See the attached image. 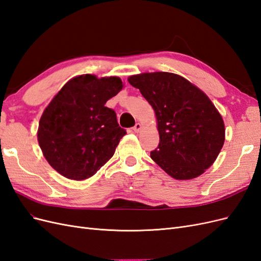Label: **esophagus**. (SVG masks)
<instances>
[{"label": "esophagus", "instance_id": "obj_1", "mask_svg": "<svg viewBox=\"0 0 261 261\" xmlns=\"http://www.w3.org/2000/svg\"><path fill=\"white\" fill-rule=\"evenodd\" d=\"M140 129H141V125H140V123H136V124H135V126H134V127H133V130L135 132V133H138Z\"/></svg>", "mask_w": 261, "mask_h": 261}]
</instances>
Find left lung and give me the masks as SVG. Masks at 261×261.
<instances>
[{"label":"left lung","mask_w":261,"mask_h":261,"mask_svg":"<svg viewBox=\"0 0 261 261\" xmlns=\"http://www.w3.org/2000/svg\"><path fill=\"white\" fill-rule=\"evenodd\" d=\"M127 81L155 114L160 141L151 159L175 179L200 176L215 163L225 140L223 118L209 97L173 73H141Z\"/></svg>","instance_id":"1"}]
</instances>
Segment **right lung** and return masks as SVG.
I'll return each instance as SVG.
<instances>
[{"label":"right lung","instance_id":"right-lung-1","mask_svg":"<svg viewBox=\"0 0 261 261\" xmlns=\"http://www.w3.org/2000/svg\"><path fill=\"white\" fill-rule=\"evenodd\" d=\"M123 87L117 76L78 75L63 86L44 109L38 143L45 160L61 175L87 179L113 156L126 132L106 103Z\"/></svg>","mask_w":261,"mask_h":261}]
</instances>
